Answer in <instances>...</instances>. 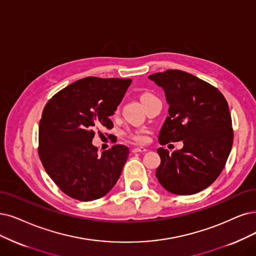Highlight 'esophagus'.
<instances>
[{"instance_id": "1", "label": "esophagus", "mask_w": 256, "mask_h": 256, "mask_svg": "<svg viewBox=\"0 0 256 256\" xmlns=\"http://www.w3.org/2000/svg\"><path fill=\"white\" fill-rule=\"evenodd\" d=\"M146 148H144V146H138V148H134L133 150H132V152L133 153H144L146 152Z\"/></svg>"}]
</instances>
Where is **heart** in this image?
Here are the masks:
<instances>
[{
	"instance_id": "heart-1",
	"label": "heart",
	"mask_w": 256,
	"mask_h": 256,
	"mask_svg": "<svg viewBox=\"0 0 256 256\" xmlns=\"http://www.w3.org/2000/svg\"><path fill=\"white\" fill-rule=\"evenodd\" d=\"M156 98L153 94H150V92H146L142 96H141V100H142L144 104L146 102H148L150 99H154ZM126 135L128 138H130L132 140L136 141V142L139 144H142L146 140V130L144 128H139V130H130L126 132Z\"/></svg>"
}]
</instances>
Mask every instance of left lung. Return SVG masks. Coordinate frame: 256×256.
Here are the masks:
<instances>
[{"instance_id":"left-lung-1","label":"left lung","mask_w":256,"mask_h":256,"mask_svg":"<svg viewBox=\"0 0 256 256\" xmlns=\"http://www.w3.org/2000/svg\"><path fill=\"white\" fill-rule=\"evenodd\" d=\"M166 92V117L159 144L182 141L172 154L164 148L156 177L166 190L192 195L204 190L220 176L232 148L233 130L228 102L213 85L178 70L148 76Z\"/></svg>"}]
</instances>
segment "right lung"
Listing matches in <instances>:
<instances>
[{"label":"right lung","instance_id":"right-lung-1","mask_svg":"<svg viewBox=\"0 0 256 256\" xmlns=\"http://www.w3.org/2000/svg\"><path fill=\"white\" fill-rule=\"evenodd\" d=\"M130 83V79L86 77L46 103L39 126V156L54 184L74 200L103 197L121 175L128 148L116 144L99 155L92 140L101 128L114 126L110 116Z\"/></svg>","mask_w":256,"mask_h":256}]
</instances>
